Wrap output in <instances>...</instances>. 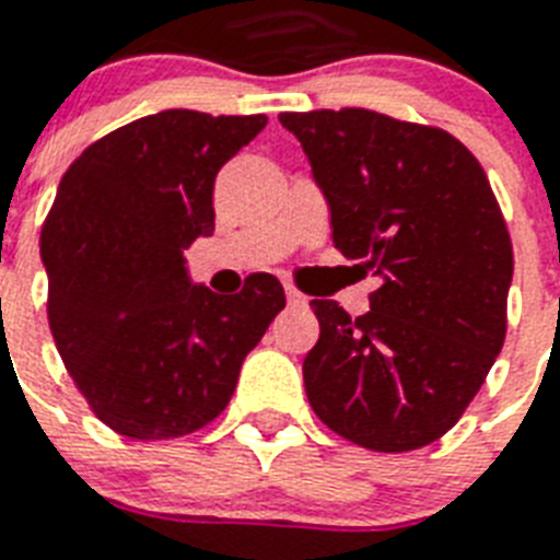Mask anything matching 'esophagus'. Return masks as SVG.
<instances>
[{"label":"esophagus","mask_w":560,"mask_h":560,"mask_svg":"<svg viewBox=\"0 0 560 560\" xmlns=\"http://www.w3.org/2000/svg\"><path fill=\"white\" fill-rule=\"evenodd\" d=\"M284 296H288L290 305H307L305 293H299V290L293 288V284H284Z\"/></svg>","instance_id":"1"}]
</instances>
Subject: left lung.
<instances>
[{
	"mask_svg": "<svg viewBox=\"0 0 560 560\" xmlns=\"http://www.w3.org/2000/svg\"><path fill=\"white\" fill-rule=\"evenodd\" d=\"M279 121L328 200L334 246L381 281L358 319L311 302L307 400L360 447L418 451L459 421L503 349L514 255L500 202L477 156L439 127L360 107Z\"/></svg>",
	"mask_w": 560,
	"mask_h": 560,
	"instance_id": "1",
	"label": "left lung"
}]
</instances>
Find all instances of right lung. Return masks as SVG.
<instances>
[{"instance_id": "1", "label": "right lung", "mask_w": 560, "mask_h": 560, "mask_svg": "<svg viewBox=\"0 0 560 560\" xmlns=\"http://www.w3.org/2000/svg\"><path fill=\"white\" fill-rule=\"evenodd\" d=\"M264 125L165 109L92 142L60 179L39 235L48 328L92 412L127 439H177L214 421L284 307L270 272L223 299L191 284L183 258L214 232L218 171Z\"/></svg>"}]
</instances>
